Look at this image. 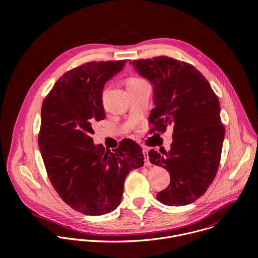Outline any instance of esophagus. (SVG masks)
Segmentation results:
<instances>
[{
  "instance_id": "1",
  "label": "esophagus",
  "mask_w": 258,
  "mask_h": 258,
  "mask_svg": "<svg viewBox=\"0 0 258 258\" xmlns=\"http://www.w3.org/2000/svg\"><path fill=\"white\" fill-rule=\"evenodd\" d=\"M143 155H144V158H145V165L146 166H150L151 163L149 161V156H148V150L146 149H143Z\"/></svg>"
}]
</instances>
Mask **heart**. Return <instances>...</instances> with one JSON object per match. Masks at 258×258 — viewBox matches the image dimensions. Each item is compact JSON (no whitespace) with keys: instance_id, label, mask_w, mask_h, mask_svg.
I'll return each instance as SVG.
<instances>
[{"instance_id":"heart-1","label":"heart","mask_w":258,"mask_h":258,"mask_svg":"<svg viewBox=\"0 0 258 258\" xmlns=\"http://www.w3.org/2000/svg\"><path fill=\"white\" fill-rule=\"evenodd\" d=\"M143 85H147V83L143 78H141L139 76H131L126 80L127 88L139 87V86H143Z\"/></svg>"}]
</instances>
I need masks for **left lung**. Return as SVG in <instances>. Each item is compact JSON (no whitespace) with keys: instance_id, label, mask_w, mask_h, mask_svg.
<instances>
[{"instance_id":"obj_1","label":"left lung","mask_w":258,"mask_h":258,"mask_svg":"<svg viewBox=\"0 0 258 258\" xmlns=\"http://www.w3.org/2000/svg\"><path fill=\"white\" fill-rule=\"evenodd\" d=\"M129 63L153 85L151 131L173 128L169 152H149L151 163L171 177L157 200L167 206L191 204L207 191L220 166L224 127L218 96L206 77L184 61L158 56Z\"/></svg>"}]
</instances>
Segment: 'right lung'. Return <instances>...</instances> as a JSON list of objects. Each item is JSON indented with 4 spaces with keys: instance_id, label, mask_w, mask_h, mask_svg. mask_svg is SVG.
<instances>
[{
    "instance_id": "add662e5",
    "label": "right lung",
    "mask_w": 258,
    "mask_h": 258,
    "mask_svg": "<svg viewBox=\"0 0 258 258\" xmlns=\"http://www.w3.org/2000/svg\"><path fill=\"white\" fill-rule=\"evenodd\" d=\"M126 61L75 68L54 83L42 102L38 147L48 179L66 204L87 216L114 211L126 176L144 164L142 149L130 139L110 152L91 138L92 125L105 118L104 84Z\"/></svg>"
}]
</instances>
